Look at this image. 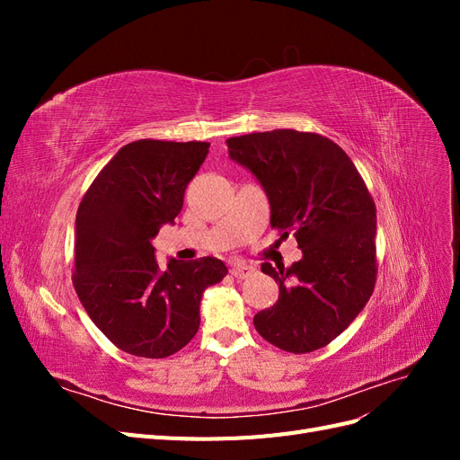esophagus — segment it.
I'll list each match as a JSON object with an SVG mask.
<instances>
[{"label": "esophagus", "mask_w": 460, "mask_h": 460, "mask_svg": "<svg viewBox=\"0 0 460 460\" xmlns=\"http://www.w3.org/2000/svg\"><path fill=\"white\" fill-rule=\"evenodd\" d=\"M230 272H232V276H235V278H247V276H252L253 272H255V269L252 267V264H245V262H234L232 264V269H230Z\"/></svg>", "instance_id": "34e87169"}]
</instances>
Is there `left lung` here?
<instances>
[{"instance_id": "8db88e82", "label": "left lung", "mask_w": 460, "mask_h": 460, "mask_svg": "<svg viewBox=\"0 0 460 460\" xmlns=\"http://www.w3.org/2000/svg\"><path fill=\"white\" fill-rule=\"evenodd\" d=\"M230 157L267 191L270 226L294 234L303 259L261 270L280 288L255 330L289 353L336 340L368 303L376 262V205L349 155L326 136L270 130L228 137Z\"/></svg>"}]
</instances>
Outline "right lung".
Returning a JSON list of instances; mask_svg holds the SVG:
<instances>
[{
    "instance_id": "right-lung-1",
    "label": "right lung",
    "mask_w": 460,
    "mask_h": 460,
    "mask_svg": "<svg viewBox=\"0 0 460 460\" xmlns=\"http://www.w3.org/2000/svg\"><path fill=\"white\" fill-rule=\"evenodd\" d=\"M207 142L137 140L119 149L76 213L73 284L80 303L120 351L164 358L199 330L205 288L228 274L215 257L159 269L151 238L182 211Z\"/></svg>"
}]
</instances>
